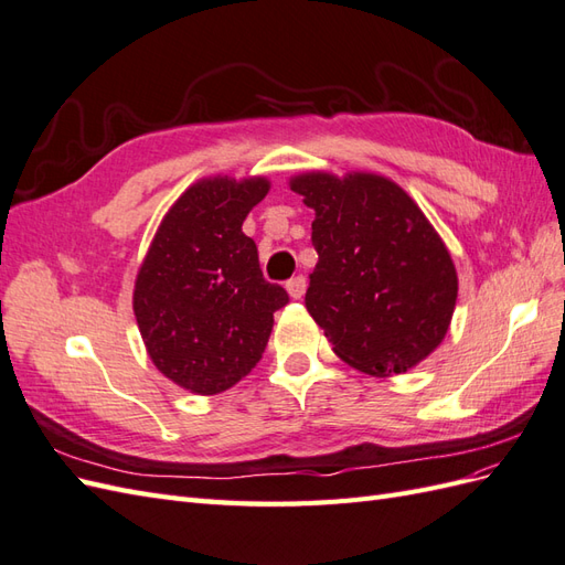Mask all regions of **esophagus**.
Returning a JSON list of instances; mask_svg holds the SVG:
<instances>
[{
	"instance_id": "obj_1",
	"label": "esophagus",
	"mask_w": 565,
	"mask_h": 565,
	"mask_svg": "<svg viewBox=\"0 0 565 565\" xmlns=\"http://www.w3.org/2000/svg\"><path fill=\"white\" fill-rule=\"evenodd\" d=\"M285 287H287V292H290L292 299H301L307 292V278H305V275H295V278L287 280Z\"/></svg>"
}]
</instances>
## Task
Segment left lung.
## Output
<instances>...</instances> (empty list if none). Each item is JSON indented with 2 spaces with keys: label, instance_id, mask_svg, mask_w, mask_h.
<instances>
[{
  "label": "left lung",
  "instance_id": "left-lung-1",
  "mask_svg": "<svg viewBox=\"0 0 565 565\" xmlns=\"http://www.w3.org/2000/svg\"><path fill=\"white\" fill-rule=\"evenodd\" d=\"M316 211L307 309L342 362L369 376L419 364L446 335L458 275L441 237L405 191L379 174L295 177Z\"/></svg>",
  "mask_w": 565,
  "mask_h": 565
}]
</instances>
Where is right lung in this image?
Wrapping results in <instances>:
<instances>
[{"instance_id": "add662e5", "label": "right lung", "mask_w": 565, "mask_h": 565, "mask_svg": "<svg viewBox=\"0 0 565 565\" xmlns=\"http://www.w3.org/2000/svg\"><path fill=\"white\" fill-rule=\"evenodd\" d=\"M264 177L201 179L164 215L136 278L134 313L150 360L191 393L235 386L264 354L273 313L290 295L264 278L244 217Z\"/></svg>"}]
</instances>
